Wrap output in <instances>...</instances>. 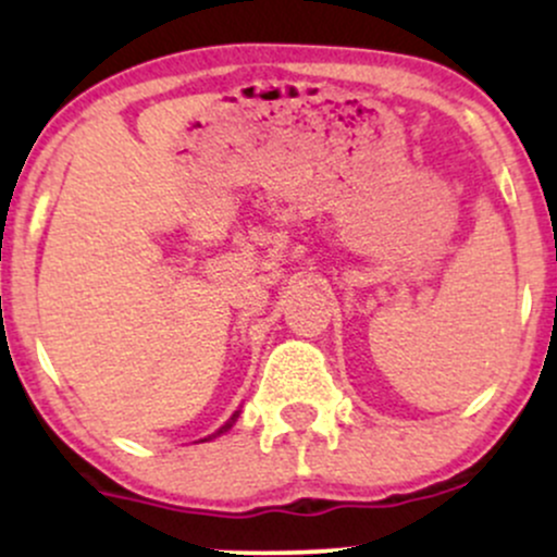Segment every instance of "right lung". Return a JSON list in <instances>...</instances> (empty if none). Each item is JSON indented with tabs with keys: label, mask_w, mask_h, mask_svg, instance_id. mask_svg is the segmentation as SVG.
I'll return each instance as SVG.
<instances>
[{
	"label": "right lung",
	"mask_w": 557,
	"mask_h": 557,
	"mask_svg": "<svg viewBox=\"0 0 557 557\" xmlns=\"http://www.w3.org/2000/svg\"><path fill=\"white\" fill-rule=\"evenodd\" d=\"M235 419H238V413H233V419H230V421H227V424H225V426H222V430H216V432L212 434V437H216V434H222V432H227V430H230V426H233V421H235ZM212 437H207V440H212Z\"/></svg>",
	"instance_id": "obj_1"
}]
</instances>
